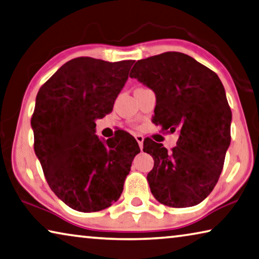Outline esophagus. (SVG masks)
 <instances>
[{
  "mask_svg": "<svg viewBox=\"0 0 259 259\" xmlns=\"http://www.w3.org/2000/svg\"><path fill=\"white\" fill-rule=\"evenodd\" d=\"M135 138H136V141L138 143L139 147H141V150H143V142H144V137H143L142 135H136V136H135Z\"/></svg>",
  "mask_w": 259,
  "mask_h": 259,
  "instance_id": "1",
  "label": "esophagus"
}]
</instances>
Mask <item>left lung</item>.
I'll return each mask as SVG.
<instances>
[{
	"instance_id": "8db88e82",
	"label": "left lung",
	"mask_w": 259,
	"mask_h": 259,
	"mask_svg": "<svg viewBox=\"0 0 259 259\" xmlns=\"http://www.w3.org/2000/svg\"><path fill=\"white\" fill-rule=\"evenodd\" d=\"M155 94L154 123L179 130L176 146L144 142L154 166L147 182L154 198L170 207L195 206L211 194L231 144L232 112L218 75L179 52L139 60L130 72Z\"/></svg>"
}]
</instances>
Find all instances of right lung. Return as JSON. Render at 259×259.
I'll return each instance as SVG.
<instances>
[{
  "instance_id": "1",
  "label": "right lung",
  "mask_w": 259,
  "mask_h": 259,
  "mask_svg": "<svg viewBox=\"0 0 259 259\" xmlns=\"http://www.w3.org/2000/svg\"><path fill=\"white\" fill-rule=\"evenodd\" d=\"M134 62L77 57L36 94L34 152L52 191L76 211H101L116 202L141 152L125 131L106 142L96 135V120L113 110Z\"/></svg>"
}]
</instances>
